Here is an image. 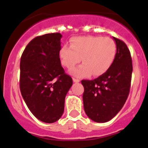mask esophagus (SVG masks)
Instances as JSON below:
<instances>
[{
	"mask_svg": "<svg viewBox=\"0 0 148 148\" xmlns=\"http://www.w3.org/2000/svg\"><path fill=\"white\" fill-rule=\"evenodd\" d=\"M73 82H75V83H78V82H80V80H79V79H78V78H73Z\"/></svg>",
	"mask_w": 148,
	"mask_h": 148,
	"instance_id": "1",
	"label": "esophagus"
}]
</instances>
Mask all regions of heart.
Returning a JSON list of instances; mask_svg holds the SVG:
<instances>
[{
	"mask_svg": "<svg viewBox=\"0 0 148 148\" xmlns=\"http://www.w3.org/2000/svg\"><path fill=\"white\" fill-rule=\"evenodd\" d=\"M116 53V45L113 40L101 36H81L73 38L70 46L63 45L59 49L61 64L71 69L81 61L83 64L70 70L77 78L105 73L113 64Z\"/></svg>",
	"mask_w": 148,
	"mask_h": 148,
	"instance_id": "heart-1",
	"label": "heart"
}]
</instances>
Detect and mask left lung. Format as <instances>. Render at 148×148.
<instances>
[{
    "label": "left lung",
    "instance_id": "left-lung-1",
    "mask_svg": "<svg viewBox=\"0 0 148 148\" xmlns=\"http://www.w3.org/2000/svg\"><path fill=\"white\" fill-rule=\"evenodd\" d=\"M113 38L116 53L110 68L94 80L82 81L84 109L95 122H107L116 116L130 92L133 72L130 50L124 41Z\"/></svg>",
    "mask_w": 148,
    "mask_h": 148
}]
</instances>
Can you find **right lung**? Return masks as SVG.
<instances>
[{"label":"right lung","mask_w":148,"mask_h":148,"mask_svg":"<svg viewBox=\"0 0 148 148\" xmlns=\"http://www.w3.org/2000/svg\"><path fill=\"white\" fill-rule=\"evenodd\" d=\"M61 34L32 39L21 58L20 90L31 113L45 123L58 121L64 110L66 95L73 84L61 64Z\"/></svg>","instance_id":"obj_1"}]
</instances>
